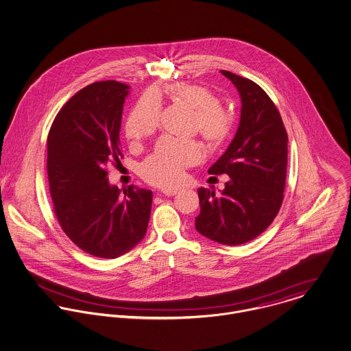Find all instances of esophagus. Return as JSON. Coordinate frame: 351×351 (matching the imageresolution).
<instances>
[{
	"mask_svg": "<svg viewBox=\"0 0 351 351\" xmlns=\"http://www.w3.org/2000/svg\"><path fill=\"white\" fill-rule=\"evenodd\" d=\"M180 191L178 188H163L160 193L162 194H165V195H174V194H177Z\"/></svg>",
	"mask_w": 351,
	"mask_h": 351,
	"instance_id": "esophagus-1",
	"label": "esophagus"
}]
</instances>
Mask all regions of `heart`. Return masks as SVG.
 <instances>
[{
	"instance_id": "b5f03b06",
	"label": "heart",
	"mask_w": 351,
	"mask_h": 351,
	"mask_svg": "<svg viewBox=\"0 0 351 351\" xmlns=\"http://www.w3.org/2000/svg\"><path fill=\"white\" fill-rule=\"evenodd\" d=\"M167 95L194 111V130L201 134L210 149L223 145L230 134L232 118L220 107L221 100L204 86L174 83L166 88ZM158 95L143 96L132 108L126 122V136L131 143L152 135L160 122ZM201 158V147L194 141L162 138L154 152L141 165V176L153 185L173 186L184 176V169Z\"/></svg>"
}]
</instances>
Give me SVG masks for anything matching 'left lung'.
Instances as JSON below:
<instances>
[{
  "label": "left lung",
  "mask_w": 351,
  "mask_h": 351,
  "mask_svg": "<svg viewBox=\"0 0 351 351\" xmlns=\"http://www.w3.org/2000/svg\"><path fill=\"white\" fill-rule=\"evenodd\" d=\"M221 73L240 95V122L225 153L208 170L229 176L223 191H197L201 210L195 230L223 245H240L263 233L282 206L288 136L276 106L256 83L229 71Z\"/></svg>",
  "instance_id": "left-lung-1"
}]
</instances>
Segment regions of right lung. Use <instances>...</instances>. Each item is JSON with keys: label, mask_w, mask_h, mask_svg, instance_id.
<instances>
[{"label": "right lung", "mask_w": 351, "mask_h": 351, "mask_svg": "<svg viewBox=\"0 0 351 351\" xmlns=\"http://www.w3.org/2000/svg\"><path fill=\"white\" fill-rule=\"evenodd\" d=\"M130 86L96 82L72 96L48 135V178L55 213L65 234L84 252L117 258L147 232L153 193L107 178L121 156L119 131Z\"/></svg>", "instance_id": "add662e5"}]
</instances>
